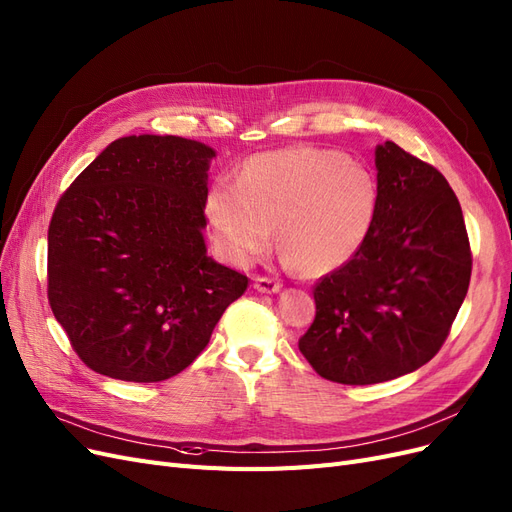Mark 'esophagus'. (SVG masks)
I'll return each mask as SVG.
<instances>
[{"instance_id": "esophagus-1", "label": "esophagus", "mask_w": 512, "mask_h": 512, "mask_svg": "<svg viewBox=\"0 0 512 512\" xmlns=\"http://www.w3.org/2000/svg\"><path fill=\"white\" fill-rule=\"evenodd\" d=\"M280 287H283V285H280L278 280H274V278H268V276H257L255 278V289L259 293H278Z\"/></svg>"}]
</instances>
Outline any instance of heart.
<instances>
[{"instance_id": "b5f03b06", "label": "heart", "mask_w": 512, "mask_h": 512, "mask_svg": "<svg viewBox=\"0 0 512 512\" xmlns=\"http://www.w3.org/2000/svg\"><path fill=\"white\" fill-rule=\"evenodd\" d=\"M381 187L366 166L325 148L293 146L255 155L240 183L217 180L206 217L219 253L238 268L278 240L291 266L310 276L336 272L368 240Z\"/></svg>"}]
</instances>
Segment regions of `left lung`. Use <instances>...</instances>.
Masks as SVG:
<instances>
[{
  "mask_svg": "<svg viewBox=\"0 0 512 512\" xmlns=\"http://www.w3.org/2000/svg\"><path fill=\"white\" fill-rule=\"evenodd\" d=\"M381 206L359 253L315 285L300 351L327 381L374 385L415 372L447 340L470 285L457 195L395 142L374 151Z\"/></svg>",
  "mask_w": 512,
  "mask_h": 512,
  "instance_id": "8db88e82",
  "label": "left lung"
}]
</instances>
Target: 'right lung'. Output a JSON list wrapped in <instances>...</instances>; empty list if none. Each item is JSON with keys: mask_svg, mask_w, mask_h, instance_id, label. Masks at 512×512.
Masks as SVG:
<instances>
[{"mask_svg": "<svg viewBox=\"0 0 512 512\" xmlns=\"http://www.w3.org/2000/svg\"><path fill=\"white\" fill-rule=\"evenodd\" d=\"M214 155L178 136L119 138L61 195L48 225V302L91 370L172 378L249 287L204 242Z\"/></svg>", "mask_w": 512, "mask_h": 512, "instance_id": "right-lung-1", "label": "right lung"}]
</instances>
